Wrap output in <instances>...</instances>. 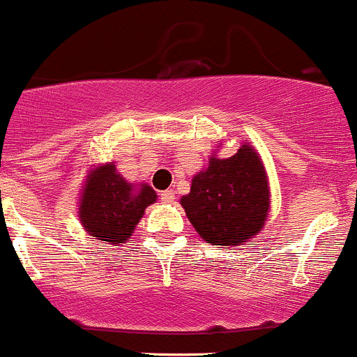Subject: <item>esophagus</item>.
<instances>
[{
	"label": "esophagus",
	"mask_w": 357,
	"mask_h": 357,
	"mask_svg": "<svg viewBox=\"0 0 357 357\" xmlns=\"http://www.w3.org/2000/svg\"><path fill=\"white\" fill-rule=\"evenodd\" d=\"M160 199L163 201V203H174L175 192H174V190H163V192L160 194Z\"/></svg>",
	"instance_id": "esophagus-1"
}]
</instances>
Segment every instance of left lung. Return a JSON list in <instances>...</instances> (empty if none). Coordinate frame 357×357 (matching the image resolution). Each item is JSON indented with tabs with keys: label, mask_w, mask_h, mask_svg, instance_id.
<instances>
[{
	"label": "left lung",
	"mask_w": 357,
	"mask_h": 357,
	"mask_svg": "<svg viewBox=\"0 0 357 357\" xmlns=\"http://www.w3.org/2000/svg\"><path fill=\"white\" fill-rule=\"evenodd\" d=\"M180 203L204 241L224 248L243 245L264 227L269 210L262 161L246 144L227 160L211 158Z\"/></svg>",
	"instance_id": "left-lung-1"
}]
</instances>
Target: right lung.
Wrapping results in <instances>:
<instances>
[{
  "mask_svg": "<svg viewBox=\"0 0 357 357\" xmlns=\"http://www.w3.org/2000/svg\"><path fill=\"white\" fill-rule=\"evenodd\" d=\"M156 197L147 183L133 190L114 165L107 163L91 172L84 185L79 204L81 224L98 241L118 245L132 236L146 208Z\"/></svg>",
  "mask_w": 357,
  "mask_h": 357,
  "instance_id": "right-lung-1",
  "label": "right lung"
}]
</instances>
